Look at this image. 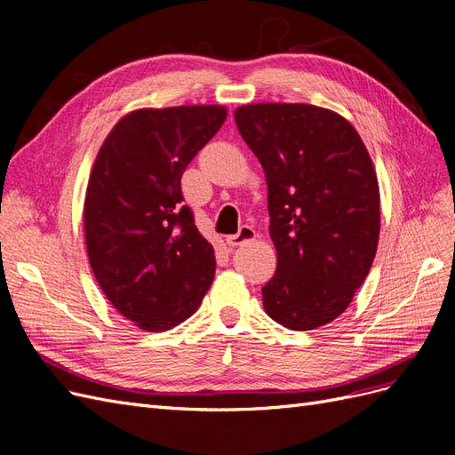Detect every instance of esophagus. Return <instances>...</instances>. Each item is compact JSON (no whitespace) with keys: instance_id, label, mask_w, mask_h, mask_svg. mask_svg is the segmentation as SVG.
<instances>
[{"instance_id":"obj_1","label":"esophagus","mask_w":455,"mask_h":455,"mask_svg":"<svg viewBox=\"0 0 455 455\" xmlns=\"http://www.w3.org/2000/svg\"><path fill=\"white\" fill-rule=\"evenodd\" d=\"M252 239H256V231L251 226H243L239 229V233H235V235H228L226 237V244L228 246H239V244L249 243Z\"/></svg>"}]
</instances>
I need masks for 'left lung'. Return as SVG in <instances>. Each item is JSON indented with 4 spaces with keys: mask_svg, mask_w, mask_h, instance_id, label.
<instances>
[{
    "mask_svg": "<svg viewBox=\"0 0 455 455\" xmlns=\"http://www.w3.org/2000/svg\"><path fill=\"white\" fill-rule=\"evenodd\" d=\"M235 123L267 182L277 269L264 309L291 330H315L346 311L379 239V186L359 132L313 104H246Z\"/></svg>",
    "mask_w": 455,
    "mask_h": 455,
    "instance_id": "8db88e82",
    "label": "left lung"
}]
</instances>
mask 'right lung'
Here are the masks:
<instances>
[{
	"label": "right lung",
	"instance_id": "add662e5",
	"mask_svg": "<svg viewBox=\"0 0 455 455\" xmlns=\"http://www.w3.org/2000/svg\"><path fill=\"white\" fill-rule=\"evenodd\" d=\"M224 106L134 109L109 131L87 184L84 228L96 283L125 319L164 332L194 315L216 258L180 178L224 125Z\"/></svg>",
	"mask_w": 455,
	"mask_h": 455
}]
</instances>
